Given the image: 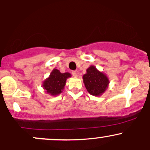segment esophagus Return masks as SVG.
Segmentation results:
<instances>
[{
	"label": "esophagus",
	"mask_w": 150,
	"mask_h": 150,
	"mask_svg": "<svg viewBox=\"0 0 150 150\" xmlns=\"http://www.w3.org/2000/svg\"><path fill=\"white\" fill-rule=\"evenodd\" d=\"M78 74H79L78 70H74V71L72 72V75H73V77H77L78 76Z\"/></svg>",
	"instance_id": "1"
}]
</instances>
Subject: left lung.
Wrapping results in <instances>:
<instances>
[{
	"mask_svg": "<svg viewBox=\"0 0 150 150\" xmlns=\"http://www.w3.org/2000/svg\"><path fill=\"white\" fill-rule=\"evenodd\" d=\"M86 71L87 73L83 75L82 79L87 92L96 97L102 95L109 85L108 77L94 65L89 67Z\"/></svg>",
	"mask_w": 150,
	"mask_h": 150,
	"instance_id": "8db88e82",
	"label": "left lung"
}]
</instances>
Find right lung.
Returning a JSON list of instances; mask_svg holds the SVG:
<instances>
[{"mask_svg": "<svg viewBox=\"0 0 150 150\" xmlns=\"http://www.w3.org/2000/svg\"><path fill=\"white\" fill-rule=\"evenodd\" d=\"M71 77L69 73H61L57 69H53L49 77L43 82V89L51 96H57L64 89L67 79Z\"/></svg>", "mask_w": 150, "mask_h": 150, "instance_id": "obj_1", "label": "right lung"}]
</instances>
